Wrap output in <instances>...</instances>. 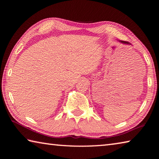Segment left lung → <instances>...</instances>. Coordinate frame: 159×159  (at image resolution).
<instances>
[{"mask_svg": "<svg viewBox=\"0 0 159 159\" xmlns=\"http://www.w3.org/2000/svg\"><path fill=\"white\" fill-rule=\"evenodd\" d=\"M121 42H123V43H128V42H124V41L123 42V41H122Z\"/></svg>", "mask_w": 159, "mask_h": 159, "instance_id": "left-lung-1", "label": "left lung"}]
</instances>
